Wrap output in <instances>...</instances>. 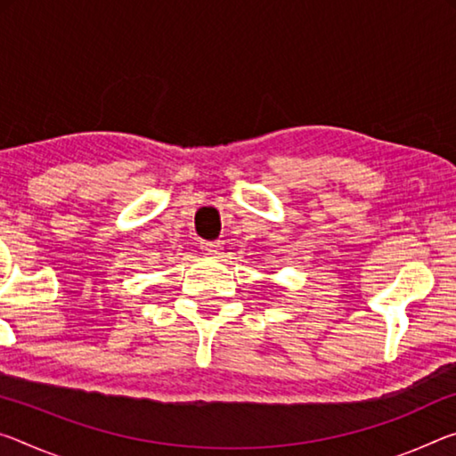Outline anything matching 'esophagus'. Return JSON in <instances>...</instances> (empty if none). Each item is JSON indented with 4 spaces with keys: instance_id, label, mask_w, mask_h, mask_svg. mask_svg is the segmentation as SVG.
I'll return each instance as SVG.
<instances>
[{
    "instance_id": "esophagus-1",
    "label": "esophagus",
    "mask_w": 456,
    "mask_h": 456,
    "mask_svg": "<svg viewBox=\"0 0 456 456\" xmlns=\"http://www.w3.org/2000/svg\"><path fill=\"white\" fill-rule=\"evenodd\" d=\"M200 249H202V254H205V256L219 257L221 251H223V245L221 243H202Z\"/></svg>"
}]
</instances>
